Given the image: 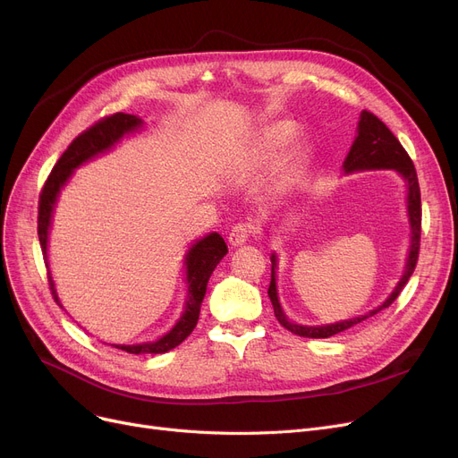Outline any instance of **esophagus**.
Returning a JSON list of instances; mask_svg holds the SVG:
<instances>
[{
    "instance_id": "esophagus-1",
    "label": "esophagus",
    "mask_w": 458,
    "mask_h": 458,
    "mask_svg": "<svg viewBox=\"0 0 458 458\" xmlns=\"http://www.w3.org/2000/svg\"><path fill=\"white\" fill-rule=\"evenodd\" d=\"M254 233V226L250 223H237L230 233H228V242L233 247H239L249 242V237Z\"/></svg>"
}]
</instances>
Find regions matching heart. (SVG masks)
I'll return each instance as SVG.
<instances>
[{
  "label": "heart",
  "mask_w": 458,
  "mask_h": 458,
  "mask_svg": "<svg viewBox=\"0 0 458 458\" xmlns=\"http://www.w3.org/2000/svg\"><path fill=\"white\" fill-rule=\"evenodd\" d=\"M292 137V128L287 124H275L266 131V144L269 148H278Z\"/></svg>",
  "instance_id": "b5f03b06"
}]
</instances>
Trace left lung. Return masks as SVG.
<instances>
[{"instance_id": "obj_1", "label": "left lung", "mask_w": 458, "mask_h": 458, "mask_svg": "<svg viewBox=\"0 0 458 458\" xmlns=\"http://www.w3.org/2000/svg\"><path fill=\"white\" fill-rule=\"evenodd\" d=\"M345 173H354V171H369V168H394L397 171L404 180H406V187H408V216H411V226H412V243H411V252H408V259H406V269L403 278L399 280L397 287L394 290V293L386 299L382 306H378L377 310L369 311V314L362 316V318H354L349 321H342V323H334V325H323V327H304V325H297L287 321L285 314L280 308L278 302V295H276V256L273 254L271 261V284H269V299L273 302V310L275 316L278 319V323L287 328L290 332L302 335V338H330V335H335L340 332H345L352 327H356L358 323L366 321L368 318L378 314L380 310L388 308L403 292V287L406 285L408 278L412 276L416 263H418V256H420V242H421V192H420V182H418V174H416V166L408 156V152L403 148V144L399 142V139L390 131V128L382 123L378 116H375L369 111H362L360 114V123H358V137L354 139L351 152L344 163Z\"/></svg>"}]
</instances>
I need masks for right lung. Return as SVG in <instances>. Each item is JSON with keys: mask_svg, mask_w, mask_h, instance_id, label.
<instances>
[{"mask_svg": "<svg viewBox=\"0 0 458 458\" xmlns=\"http://www.w3.org/2000/svg\"><path fill=\"white\" fill-rule=\"evenodd\" d=\"M142 120L137 118L135 114L114 113L100 118L98 123H94L90 128L81 131L68 144V148L57 159L50 176H47V180L44 182V187L38 197V242L44 254L47 247V230H50L52 211H54L59 191L64 185V182L70 178L72 171H74V168L80 166L81 163H85L87 159L94 157L96 154L109 150L120 137L137 130ZM226 254H228V247L219 233H209L208 237H204L202 242H199L189 250L185 258L189 290H187L185 311L180 318V321L176 323V327L168 334H165L157 342L139 344V345H114V347L131 354H159L180 345L192 332V328L197 327L208 280L213 269L216 267V263H219ZM47 284H50V290L55 302H59L50 273H47Z\"/></svg>", "mask_w": 458, "mask_h": 458, "instance_id": "obj_1", "label": "right lung"}]
</instances>
